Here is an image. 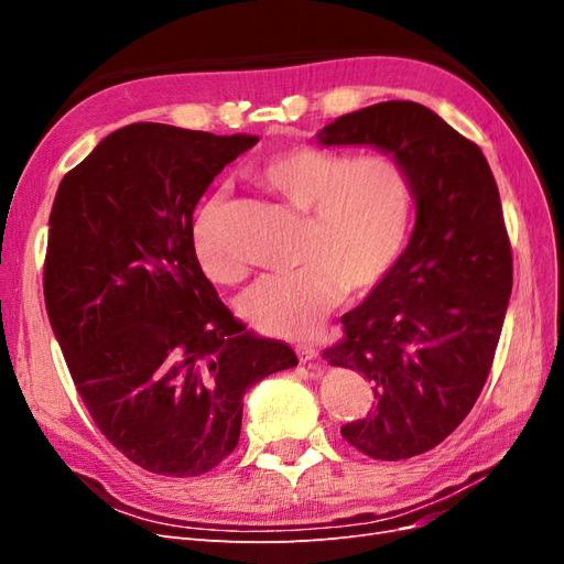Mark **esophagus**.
Returning a JSON list of instances; mask_svg holds the SVG:
<instances>
[{"label": "esophagus", "instance_id": "1", "mask_svg": "<svg viewBox=\"0 0 564 564\" xmlns=\"http://www.w3.org/2000/svg\"><path fill=\"white\" fill-rule=\"evenodd\" d=\"M296 355H299L301 362H313V360H317L319 350L311 344H301V346H296Z\"/></svg>", "mask_w": 564, "mask_h": 564}]
</instances>
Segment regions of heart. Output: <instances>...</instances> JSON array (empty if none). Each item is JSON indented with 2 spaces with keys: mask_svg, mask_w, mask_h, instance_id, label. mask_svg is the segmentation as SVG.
Instances as JSON below:
<instances>
[{
  "mask_svg": "<svg viewBox=\"0 0 564 564\" xmlns=\"http://www.w3.org/2000/svg\"><path fill=\"white\" fill-rule=\"evenodd\" d=\"M253 178L308 216L299 253L305 265L256 282L240 311L268 336L305 338L346 292H369L395 265L412 218V181L383 152L348 158L315 145L275 152ZM220 216L224 195L218 193L195 216L193 249L214 282L230 284L242 280L245 263L226 245Z\"/></svg>",
  "mask_w": 564,
  "mask_h": 564,
  "instance_id": "obj_1",
  "label": "heart"
}]
</instances>
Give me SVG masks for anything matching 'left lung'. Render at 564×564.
<instances>
[{
    "label": "left lung",
    "mask_w": 564,
    "mask_h": 564,
    "mask_svg": "<svg viewBox=\"0 0 564 564\" xmlns=\"http://www.w3.org/2000/svg\"><path fill=\"white\" fill-rule=\"evenodd\" d=\"M317 141L379 148L412 181L406 249L324 350L329 365L362 373L377 400L340 429L348 445L412 458L456 431L489 377L513 289L499 187L482 150L412 100L340 115Z\"/></svg>",
    "instance_id": "left-lung-1"
}]
</instances>
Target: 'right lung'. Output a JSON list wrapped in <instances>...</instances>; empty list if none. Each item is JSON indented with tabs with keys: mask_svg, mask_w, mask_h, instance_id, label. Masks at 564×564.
Listing matches in <instances>:
<instances>
[{
	"mask_svg": "<svg viewBox=\"0 0 564 564\" xmlns=\"http://www.w3.org/2000/svg\"><path fill=\"white\" fill-rule=\"evenodd\" d=\"M256 143L129 124L65 174L51 207V329L100 433L150 473L216 468L240 440L245 392L299 365L232 317L193 249L199 197Z\"/></svg>",
	"mask_w": 564,
	"mask_h": 564,
	"instance_id": "obj_1",
	"label": "right lung"
}]
</instances>
